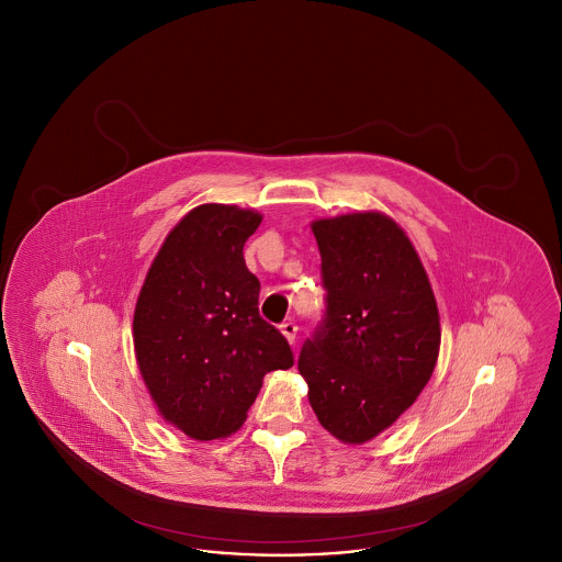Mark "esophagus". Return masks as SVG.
I'll return each mask as SVG.
<instances>
[{
  "mask_svg": "<svg viewBox=\"0 0 562 562\" xmlns=\"http://www.w3.org/2000/svg\"><path fill=\"white\" fill-rule=\"evenodd\" d=\"M280 330H282V335L289 339V344L293 346L294 341H296V330H299V326H296L294 322H284V324L280 326Z\"/></svg>",
  "mask_w": 562,
  "mask_h": 562,
  "instance_id": "34e87169",
  "label": "esophagus"
}]
</instances>
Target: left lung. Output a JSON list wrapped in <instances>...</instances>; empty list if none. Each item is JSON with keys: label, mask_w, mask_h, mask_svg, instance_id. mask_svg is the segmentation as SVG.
I'll return each mask as SVG.
<instances>
[{"label": "left lung", "mask_w": 562, "mask_h": 562, "mask_svg": "<svg viewBox=\"0 0 562 562\" xmlns=\"http://www.w3.org/2000/svg\"><path fill=\"white\" fill-rule=\"evenodd\" d=\"M324 316L299 353L310 404L335 438L362 445L417 401L434 373L440 321L428 273L385 214L314 221Z\"/></svg>", "instance_id": "1"}]
</instances>
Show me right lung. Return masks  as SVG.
Masks as SVG:
<instances>
[{
  "instance_id": "right-lung-1",
  "label": "right lung",
  "mask_w": 562,
  "mask_h": 562,
  "mask_svg": "<svg viewBox=\"0 0 562 562\" xmlns=\"http://www.w3.org/2000/svg\"><path fill=\"white\" fill-rule=\"evenodd\" d=\"M261 214L202 204L161 244L134 310V351L166 422L195 440L240 428L263 376L291 369L293 349L259 316L261 284L244 244Z\"/></svg>"
}]
</instances>
